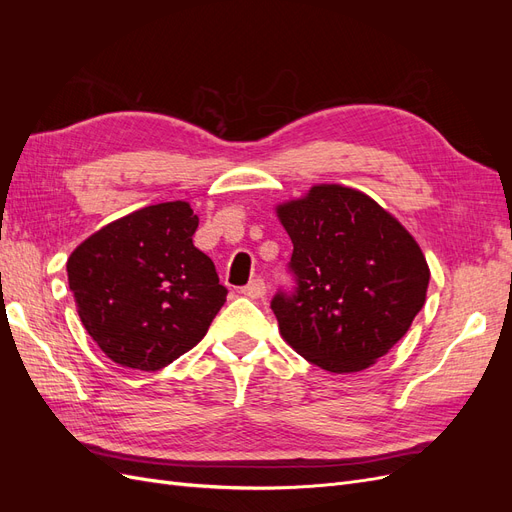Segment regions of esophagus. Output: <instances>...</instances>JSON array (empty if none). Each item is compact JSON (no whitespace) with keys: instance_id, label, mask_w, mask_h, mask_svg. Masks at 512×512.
Wrapping results in <instances>:
<instances>
[{"instance_id":"esophagus-1","label":"esophagus","mask_w":512,"mask_h":512,"mask_svg":"<svg viewBox=\"0 0 512 512\" xmlns=\"http://www.w3.org/2000/svg\"><path fill=\"white\" fill-rule=\"evenodd\" d=\"M265 292H267V286L262 280H252L250 284L241 288V294H245L247 299H262L265 297Z\"/></svg>"}]
</instances>
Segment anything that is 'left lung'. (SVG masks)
Listing matches in <instances>:
<instances>
[{"label": "left lung", "mask_w": 512, "mask_h": 512, "mask_svg": "<svg viewBox=\"0 0 512 512\" xmlns=\"http://www.w3.org/2000/svg\"><path fill=\"white\" fill-rule=\"evenodd\" d=\"M277 215L294 245V286L271 299L284 339L333 374L374 365L425 305L421 247L376 200L344 185H316Z\"/></svg>", "instance_id": "obj_1"}]
</instances>
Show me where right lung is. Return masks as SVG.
<instances>
[{
    "label": "right lung",
    "mask_w": 512,
    "mask_h": 512,
    "mask_svg": "<svg viewBox=\"0 0 512 512\" xmlns=\"http://www.w3.org/2000/svg\"><path fill=\"white\" fill-rule=\"evenodd\" d=\"M196 228L188 203H160L104 226L70 254V292L108 359L156 371L205 337L228 290L194 247Z\"/></svg>",
    "instance_id": "obj_1"
}]
</instances>
